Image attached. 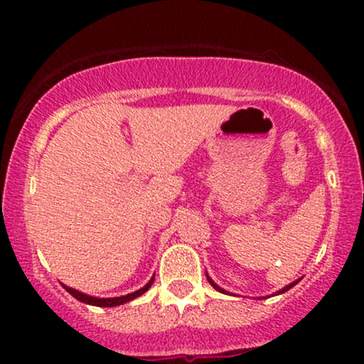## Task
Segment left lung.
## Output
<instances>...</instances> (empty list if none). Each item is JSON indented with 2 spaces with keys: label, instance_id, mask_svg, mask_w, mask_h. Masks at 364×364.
I'll return each instance as SVG.
<instances>
[{
  "label": "left lung",
  "instance_id": "1",
  "mask_svg": "<svg viewBox=\"0 0 364 364\" xmlns=\"http://www.w3.org/2000/svg\"><path fill=\"white\" fill-rule=\"evenodd\" d=\"M207 281H208V282H210V286H212V287H214V289H217V291H220V292H228V291H224V289H223V287H219V286H217V284H215L214 281H212V279H210V277H208V275H207ZM298 282H299V279H298V281L291 282V284H289V286L282 287V289H281V291H279V294H282V292L289 291V289H291V287H292V286H296V284H298Z\"/></svg>",
  "mask_w": 364,
  "mask_h": 364
}]
</instances>
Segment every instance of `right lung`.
<instances>
[{
    "instance_id": "right-lung-1",
    "label": "right lung",
    "mask_w": 364,
    "mask_h": 364,
    "mask_svg": "<svg viewBox=\"0 0 364 364\" xmlns=\"http://www.w3.org/2000/svg\"><path fill=\"white\" fill-rule=\"evenodd\" d=\"M152 282H154V277L150 279V281H149L147 284H145V286L141 287V289L135 291V292H129V294H127V296H119V298H94V296L83 294V292L77 291V289H72V287H68V286H63V287H65V289L68 291L70 294L73 296V298H77L78 301L87 303V304H92V306H106V308H111V306H119V304L128 303V301H132V299L139 298V296L144 294L145 291H149V287L152 286Z\"/></svg>"
}]
</instances>
